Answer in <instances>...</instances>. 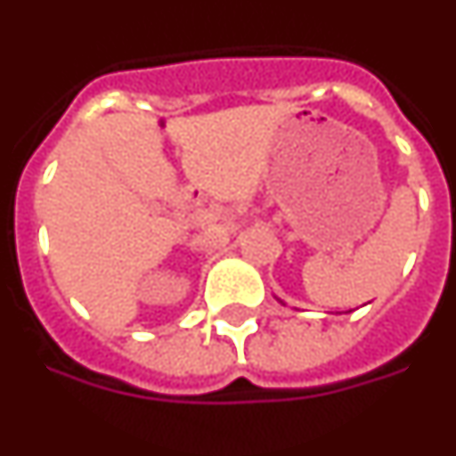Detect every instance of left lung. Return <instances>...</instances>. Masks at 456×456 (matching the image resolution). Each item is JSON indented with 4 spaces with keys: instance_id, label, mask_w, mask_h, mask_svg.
<instances>
[{
    "instance_id": "left-lung-1",
    "label": "left lung",
    "mask_w": 456,
    "mask_h": 456,
    "mask_svg": "<svg viewBox=\"0 0 456 456\" xmlns=\"http://www.w3.org/2000/svg\"><path fill=\"white\" fill-rule=\"evenodd\" d=\"M278 301H281V299H278ZM281 304H283V301H281ZM283 305H285V304H283Z\"/></svg>"
}]
</instances>
